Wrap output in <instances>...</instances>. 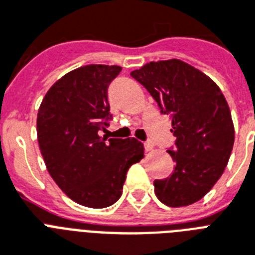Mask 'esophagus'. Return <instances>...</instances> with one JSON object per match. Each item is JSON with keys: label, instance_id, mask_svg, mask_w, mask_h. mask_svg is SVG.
<instances>
[{"label": "esophagus", "instance_id": "1", "mask_svg": "<svg viewBox=\"0 0 255 255\" xmlns=\"http://www.w3.org/2000/svg\"><path fill=\"white\" fill-rule=\"evenodd\" d=\"M144 148H145V151H152L153 149V143H152L151 140H148L144 143Z\"/></svg>", "mask_w": 255, "mask_h": 255}]
</instances>
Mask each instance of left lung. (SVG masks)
Wrapping results in <instances>:
<instances>
[{
    "label": "left lung",
    "mask_w": 255,
    "mask_h": 255,
    "mask_svg": "<svg viewBox=\"0 0 255 255\" xmlns=\"http://www.w3.org/2000/svg\"><path fill=\"white\" fill-rule=\"evenodd\" d=\"M147 88L160 112L172 119L176 137L169 153L176 163L164 180H155V193L168 206L201 200L224 173L234 144L229 106L209 77L180 59L149 62L132 71Z\"/></svg>",
    "instance_id": "1"
}]
</instances>
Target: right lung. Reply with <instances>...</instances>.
<instances>
[{
    "mask_svg": "<svg viewBox=\"0 0 255 255\" xmlns=\"http://www.w3.org/2000/svg\"><path fill=\"white\" fill-rule=\"evenodd\" d=\"M120 66L88 65L51 86L37 116V136L46 168L73 201L107 208L122 196L132 164L144 157L136 139H108V86Z\"/></svg>",
    "mask_w": 255,
    "mask_h": 255,
    "instance_id": "1",
    "label": "right lung"
}]
</instances>
